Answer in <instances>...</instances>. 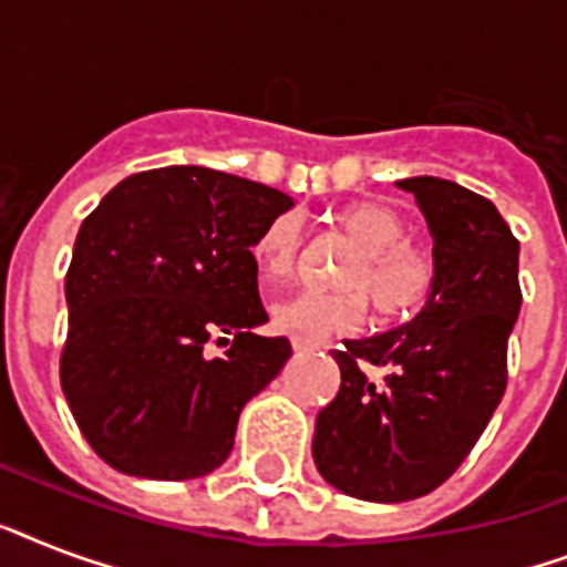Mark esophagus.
<instances>
[{
  "mask_svg": "<svg viewBox=\"0 0 567 567\" xmlns=\"http://www.w3.org/2000/svg\"><path fill=\"white\" fill-rule=\"evenodd\" d=\"M291 347H293V353H306V350H311V344H306V341H300V338H291Z\"/></svg>",
  "mask_w": 567,
  "mask_h": 567,
  "instance_id": "34e87169",
  "label": "esophagus"
}]
</instances>
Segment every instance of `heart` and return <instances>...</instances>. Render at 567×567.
<instances>
[{"label": "heart", "instance_id": "heart-1", "mask_svg": "<svg viewBox=\"0 0 567 567\" xmlns=\"http://www.w3.org/2000/svg\"><path fill=\"white\" fill-rule=\"evenodd\" d=\"M338 229L362 249L344 267L341 285L350 291H300L270 306V327L318 344L350 336L364 323V300L388 323L414 318L435 288V267L421 249L409 247V226L394 208L379 203L347 205L336 214ZM302 256V223L297 214H276L258 231L252 258L265 279H288Z\"/></svg>", "mask_w": 567, "mask_h": 567}]
</instances>
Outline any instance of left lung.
Here are the masks:
<instances>
[{
	"label": "left lung",
	"instance_id": "left-lung-1",
	"mask_svg": "<svg viewBox=\"0 0 567 567\" xmlns=\"http://www.w3.org/2000/svg\"><path fill=\"white\" fill-rule=\"evenodd\" d=\"M396 188L426 217L435 288L414 320L332 353L341 385L311 441L320 476L371 503L423 497L465 462L506 391L520 311L518 240L494 203L435 176ZM364 363L386 377L373 383Z\"/></svg>",
	"mask_w": 567,
	"mask_h": 567
}]
</instances>
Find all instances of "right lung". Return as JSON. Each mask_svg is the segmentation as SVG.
Here are the masks:
<instances>
[{
	"label": "right lung",
	"instance_id": "1",
	"mask_svg": "<svg viewBox=\"0 0 567 567\" xmlns=\"http://www.w3.org/2000/svg\"><path fill=\"white\" fill-rule=\"evenodd\" d=\"M288 194L179 164L128 176L75 235L61 388L93 453L144 480L220 467L240 409L282 371L252 258ZM226 346L212 357L207 347Z\"/></svg>",
	"mask_w": 567,
	"mask_h": 567
}]
</instances>
